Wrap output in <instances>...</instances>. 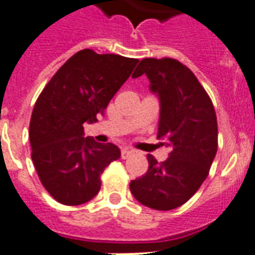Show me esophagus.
<instances>
[{"instance_id":"34e87169","label":"esophagus","mask_w":255,"mask_h":255,"mask_svg":"<svg viewBox=\"0 0 255 255\" xmlns=\"http://www.w3.org/2000/svg\"><path fill=\"white\" fill-rule=\"evenodd\" d=\"M132 153H133V151L128 149V148H123V149H122V159H128Z\"/></svg>"}]
</instances>
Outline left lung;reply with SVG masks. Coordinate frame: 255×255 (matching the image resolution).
<instances>
[{
	"mask_svg": "<svg viewBox=\"0 0 255 255\" xmlns=\"http://www.w3.org/2000/svg\"><path fill=\"white\" fill-rule=\"evenodd\" d=\"M145 74L161 104L157 137L170 147L163 163L147 155V173L129 189L143 205L156 210L185 204L204 182L218 147L217 116L212 99L192 71L173 58H145L132 75Z\"/></svg>",
	"mask_w": 255,
	"mask_h": 255,
	"instance_id": "left-lung-1",
	"label": "left lung"
}]
</instances>
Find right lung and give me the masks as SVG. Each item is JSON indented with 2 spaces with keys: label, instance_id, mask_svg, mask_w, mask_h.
I'll use <instances>...</instances> for the list:
<instances>
[{
  "label": "right lung",
  "instance_id": "1",
  "mask_svg": "<svg viewBox=\"0 0 255 255\" xmlns=\"http://www.w3.org/2000/svg\"><path fill=\"white\" fill-rule=\"evenodd\" d=\"M137 62L81 50L38 96L29 128L31 160L42 185L63 205H82L95 197L103 170L120 157L114 144L83 137V123L96 122Z\"/></svg>",
  "mask_w": 255,
  "mask_h": 255
}]
</instances>
